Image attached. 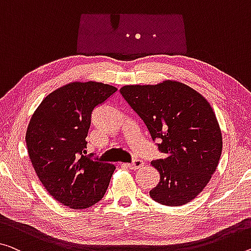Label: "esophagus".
Returning <instances> with one entry per match:
<instances>
[{
	"label": "esophagus",
	"mask_w": 251,
	"mask_h": 251,
	"mask_svg": "<svg viewBox=\"0 0 251 251\" xmlns=\"http://www.w3.org/2000/svg\"><path fill=\"white\" fill-rule=\"evenodd\" d=\"M142 166H144V160L139 159V158H136V159H133L132 163L126 164V167H129L130 169H133V171H137V169L142 167Z\"/></svg>",
	"instance_id": "obj_1"
}]
</instances>
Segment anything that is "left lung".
Returning <instances> with one entry per match:
<instances>
[{
	"label": "left lung",
	"instance_id": "obj_1",
	"mask_svg": "<svg viewBox=\"0 0 251 251\" xmlns=\"http://www.w3.org/2000/svg\"><path fill=\"white\" fill-rule=\"evenodd\" d=\"M120 93L163 153L161 159L151 161L160 179L150 198L167 206L194 200L214 174L222 151L221 130L210 103L175 80L126 85Z\"/></svg>",
	"mask_w": 251,
	"mask_h": 251
}]
</instances>
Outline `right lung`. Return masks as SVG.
<instances>
[{"label":"right lung","instance_id":"add662e5","mask_svg":"<svg viewBox=\"0 0 251 251\" xmlns=\"http://www.w3.org/2000/svg\"><path fill=\"white\" fill-rule=\"evenodd\" d=\"M118 90L98 82H74L53 91L38 106L25 133L31 164L46 190L71 209L101 201L115 169L86 155L92 113Z\"/></svg>","mask_w":251,"mask_h":251}]
</instances>
